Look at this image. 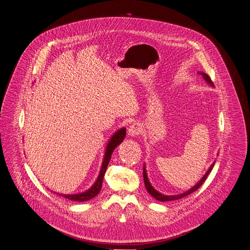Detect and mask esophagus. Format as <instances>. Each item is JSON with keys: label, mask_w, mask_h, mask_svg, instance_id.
Here are the masks:
<instances>
[{"label": "esophagus", "mask_w": 250, "mask_h": 250, "mask_svg": "<svg viewBox=\"0 0 250 250\" xmlns=\"http://www.w3.org/2000/svg\"><path fill=\"white\" fill-rule=\"evenodd\" d=\"M140 131H141V130H140V127H139L138 125L133 124V125H130L129 128H128V135L131 136V137H134V136L138 135L139 133H140Z\"/></svg>", "instance_id": "obj_1"}]
</instances>
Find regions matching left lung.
<instances>
[{
	"mask_svg": "<svg viewBox=\"0 0 250 250\" xmlns=\"http://www.w3.org/2000/svg\"><path fill=\"white\" fill-rule=\"evenodd\" d=\"M200 75H202L203 76V78H204V80L208 83L211 84V85H213V83H212V81H211V78L207 75V74H205V73H199ZM213 167H214V164L212 165V166L209 167V169H208V171L206 172V174L202 177V179L194 186L193 187L191 190H189V191H187V192H185V193H183V194H176V195H165V194H160V193H158L155 189H153V187L150 185V183H149V181H148V179H147V176H146V169H145V167H144V169H143V174H144V181H145V186H146V191L149 193V194H151L154 198H156L157 200H160V201H170V200H175V199H180V198H182V197H185V196H187V195H189L190 194H192V193H194V191H196L198 188H200V186L203 184V182L206 180V178H207V176H208V174L211 172V170H212V168H213Z\"/></svg>",
	"mask_w": 250,
	"mask_h": 250,
	"instance_id": "obj_1",
	"label": "left lung"
}]
</instances>
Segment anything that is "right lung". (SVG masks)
I'll return each mask as SVG.
<instances>
[{
  "mask_svg": "<svg viewBox=\"0 0 250 250\" xmlns=\"http://www.w3.org/2000/svg\"><path fill=\"white\" fill-rule=\"evenodd\" d=\"M125 134H126V130L125 128H122L120 130H118L110 139L107 146H106V151H105V155H104V162H103V165H102V169H101V172L99 174V177L97 179V181L95 182V184L89 189L87 190L86 192L82 193V194H59L67 199H70V200H74V201H86V200H89L93 197H95L97 194L100 193L101 189H102V186H103V180H104V173L106 171V168L107 166L109 164V161H110V158H111L112 152L114 151V149L117 147V146H119L125 137Z\"/></svg>",
  "mask_w": 250,
  "mask_h": 250,
  "instance_id": "1",
  "label": "right lung"
}]
</instances>
